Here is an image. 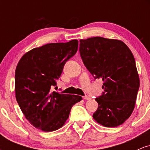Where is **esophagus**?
Returning a JSON list of instances; mask_svg holds the SVG:
<instances>
[{"label":"esophagus","instance_id":"obj_1","mask_svg":"<svg viewBox=\"0 0 150 150\" xmlns=\"http://www.w3.org/2000/svg\"><path fill=\"white\" fill-rule=\"evenodd\" d=\"M82 98H83V99H85V100H89V99H90V97H88V96H84Z\"/></svg>","mask_w":150,"mask_h":150}]
</instances>
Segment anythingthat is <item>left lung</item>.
I'll list each match as a JSON object with an SVG mask.
<instances>
[{"label":"left lung","instance_id":"1","mask_svg":"<svg viewBox=\"0 0 150 150\" xmlns=\"http://www.w3.org/2000/svg\"><path fill=\"white\" fill-rule=\"evenodd\" d=\"M80 53L94 79L104 82L94 119L105 127L123 124L133 111L140 87L131 51L122 41L96 37L80 39Z\"/></svg>","mask_w":150,"mask_h":150}]
</instances>
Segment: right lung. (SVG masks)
I'll return each mask as SVG.
<instances>
[{
  "instance_id": "1",
  "label": "right lung",
  "mask_w": 150,
  "mask_h": 150,
  "mask_svg": "<svg viewBox=\"0 0 150 150\" xmlns=\"http://www.w3.org/2000/svg\"><path fill=\"white\" fill-rule=\"evenodd\" d=\"M76 39L51 43L26 53L15 70L16 100L26 119L45 132L58 130L69 117L72 106L82 100L78 95L51 92L63 67L75 54Z\"/></svg>"
}]
</instances>
